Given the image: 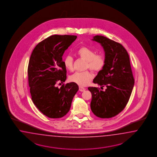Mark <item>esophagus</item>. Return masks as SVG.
<instances>
[{"label":"esophagus","mask_w":157,"mask_h":157,"mask_svg":"<svg viewBox=\"0 0 157 157\" xmlns=\"http://www.w3.org/2000/svg\"><path fill=\"white\" fill-rule=\"evenodd\" d=\"M79 91H85L86 89L85 87H83L79 86Z\"/></svg>","instance_id":"34e87169"}]
</instances>
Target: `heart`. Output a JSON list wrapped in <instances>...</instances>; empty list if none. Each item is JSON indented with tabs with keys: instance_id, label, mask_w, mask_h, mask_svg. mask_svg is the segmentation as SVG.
I'll return each instance as SVG.
<instances>
[{
	"instance_id": "obj_1",
	"label": "heart",
	"mask_w": 157,
	"mask_h": 157,
	"mask_svg": "<svg viewBox=\"0 0 157 157\" xmlns=\"http://www.w3.org/2000/svg\"><path fill=\"white\" fill-rule=\"evenodd\" d=\"M77 55L79 57L86 60V68H89L94 71L101 70L105 65L104 57L100 55H96L95 51L90 48L82 47L78 51ZM73 57L67 55L64 57L63 63L67 70L72 71L73 70ZM93 78V75L90 72L85 71L76 72L70 76V81L80 86H85Z\"/></svg>"
}]
</instances>
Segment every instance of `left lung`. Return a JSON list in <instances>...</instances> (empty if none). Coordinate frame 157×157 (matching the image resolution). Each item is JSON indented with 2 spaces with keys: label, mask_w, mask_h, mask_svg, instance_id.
I'll use <instances>...</instances> for the list:
<instances>
[{
  "label": "left lung",
  "mask_w": 157,
  "mask_h": 157,
  "mask_svg": "<svg viewBox=\"0 0 157 157\" xmlns=\"http://www.w3.org/2000/svg\"><path fill=\"white\" fill-rule=\"evenodd\" d=\"M92 40L100 43L105 51V65L93 82L106 86L105 90L89 87L91 93V111L100 118H111L125 108L132 91L135 80L128 53L120 43L102 36Z\"/></svg>",
  "instance_id": "1"
}]
</instances>
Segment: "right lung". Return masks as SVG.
I'll use <instances>...</instances> for the list:
<instances>
[{"label": "right lung", "instance_id": "right-lung-1", "mask_svg": "<svg viewBox=\"0 0 157 157\" xmlns=\"http://www.w3.org/2000/svg\"><path fill=\"white\" fill-rule=\"evenodd\" d=\"M77 38L76 36L53 35L34 48L29 62L30 92L34 104L46 116L61 118L69 112L72 101L79 90L74 82L66 80V68L62 56Z\"/></svg>", "mask_w": 157, "mask_h": 157}]
</instances>
